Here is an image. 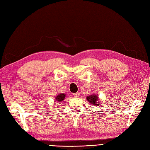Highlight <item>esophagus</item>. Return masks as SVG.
<instances>
[{
	"label": "esophagus",
	"instance_id": "obj_1",
	"mask_svg": "<svg viewBox=\"0 0 150 150\" xmlns=\"http://www.w3.org/2000/svg\"><path fill=\"white\" fill-rule=\"evenodd\" d=\"M80 93H74V97H80Z\"/></svg>",
	"mask_w": 150,
	"mask_h": 150
}]
</instances>
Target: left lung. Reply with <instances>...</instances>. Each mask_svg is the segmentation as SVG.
Masks as SVG:
<instances>
[{
	"instance_id": "obj_1",
	"label": "left lung",
	"mask_w": 150,
	"mask_h": 150,
	"mask_svg": "<svg viewBox=\"0 0 150 150\" xmlns=\"http://www.w3.org/2000/svg\"><path fill=\"white\" fill-rule=\"evenodd\" d=\"M87 100L88 102H89L90 103L92 104L93 105L95 106H98V98L97 95H91L89 96H87Z\"/></svg>"
}]
</instances>
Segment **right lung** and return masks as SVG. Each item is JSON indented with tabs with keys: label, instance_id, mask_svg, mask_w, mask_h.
Listing matches in <instances>:
<instances>
[{
	"label": "right lung",
	"instance_id": "1",
	"mask_svg": "<svg viewBox=\"0 0 150 150\" xmlns=\"http://www.w3.org/2000/svg\"><path fill=\"white\" fill-rule=\"evenodd\" d=\"M65 96H66V95L64 94V93H60V94H59L58 95L56 96L55 100L57 102H59V103H60V102H62L64 99Z\"/></svg>",
	"mask_w": 150,
	"mask_h": 150
}]
</instances>
